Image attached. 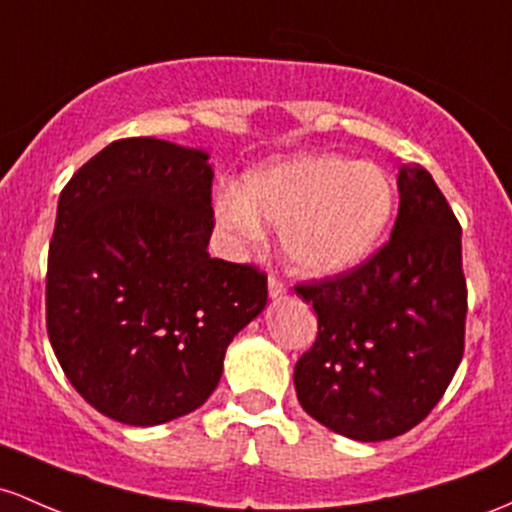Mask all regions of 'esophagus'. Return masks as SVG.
Returning a JSON list of instances; mask_svg holds the SVG:
<instances>
[{
  "label": "esophagus",
  "mask_w": 512,
  "mask_h": 512,
  "mask_svg": "<svg viewBox=\"0 0 512 512\" xmlns=\"http://www.w3.org/2000/svg\"><path fill=\"white\" fill-rule=\"evenodd\" d=\"M267 291H269V299H282V296L286 294V286H284L282 279L269 277V282H267Z\"/></svg>",
  "instance_id": "34e87169"
}]
</instances>
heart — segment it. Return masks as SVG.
I'll return each mask as SVG.
<instances>
[{
	"label": "heart",
	"mask_w": 512,
	"mask_h": 512,
	"mask_svg": "<svg viewBox=\"0 0 512 512\" xmlns=\"http://www.w3.org/2000/svg\"><path fill=\"white\" fill-rule=\"evenodd\" d=\"M396 209L391 177L372 162L338 155H291L243 174L221 189L213 216L238 245L257 243L262 221L279 228L291 267L330 279L355 272L384 240Z\"/></svg>",
	"instance_id": "obj_1"
}]
</instances>
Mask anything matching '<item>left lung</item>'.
Masks as SVG:
<instances>
[{
	"instance_id": "obj_1",
	"label": "left lung",
	"mask_w": 512,
	"mask_h": 512,
	"mask_svg": "<svg viewBox=\"0 0 512 512\" xmlns=\"http://www.w3.org/2000/svg\"><path fill=\"white\" fill-rule=\"evenodd\" d=\"M396 184L389 243L355 272L296 286L318 316L316 345L294 369L296 396L357 442L415 428L464 355L462 228L428 170L403 165Z\"/></svg>"
}]
</instances>
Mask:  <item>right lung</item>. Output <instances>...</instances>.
<instances>
[{
	"instance_id": "1",
	"label": "right lung",
	"mask_w": 512,
	"mask_h": 512,
	"mask_svg": "<svg viewBox=\"0 0 512 512\" xmlns=\"http://www.w3.org/2000/svg\"><path fill=\"white\" fill-rule=\"evenodd\" d=\"M209 153L160 138L106 145L58 201L46 320L89 406L150 428L204 406L267 277L213 260Z\"/></svg>"
}]
</instances>
